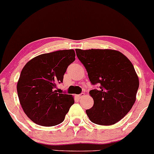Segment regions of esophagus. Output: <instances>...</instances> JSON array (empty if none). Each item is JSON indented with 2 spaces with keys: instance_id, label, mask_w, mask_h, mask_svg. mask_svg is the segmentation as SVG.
<instances>
[{
  "instance_id": "34e87169",
  "label": "esophagus",
  "mask_w": 154,
  "mask_h": 154,
  "mask_svg": "<svg viewBox=\"0 0 154 154\" xmlns=\"http://www.w3.org/2000/svg\"><path fill=\"white\" fill-rule=\"evenodd\" d=\"M85 96V93H82L81 94L77 95V97L79 98V99H82V98H83Z\"/></svg>"
}]
</instances>
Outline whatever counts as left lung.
<instances>
[{
    "label": "left lung",
    "mask_w": 154,
    "mask_h": 154,
    "mask_svg": "<svg viewBox=\"0 0 154 154\" xmlns=\"http://www.w3.org/2000/svg\"><path fill=\"white\" fill-rule=\"evenodd\" d=\"M79 61L88 72L92 85L99 84V89L92 90L93 107L86 110L92 122L112 125L131 110L136 101L139 78L129 59L114 50H75Z\"/></svg>",
    "instance_id": "1"
}]
</instances>
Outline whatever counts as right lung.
Listing matches in <instances>:
<instances>
[{"label":"right lung","instance_id":"add662e5","mask_svg":"<svg viewBox=\"0 0 154 154\" xmlns=\"http://www.w3.org/2000/svg\"><path fill=\"white\" fill-rule=\"evenodd\" d=\"M73 50L44 53L28 61L20 72L17 92L26 115L35 124L45 127L62 122L74 104L72 95L58 93L67 66L75 61Z\"/></svg>","mask_w":154,"mask_h":154}]
</instances>
